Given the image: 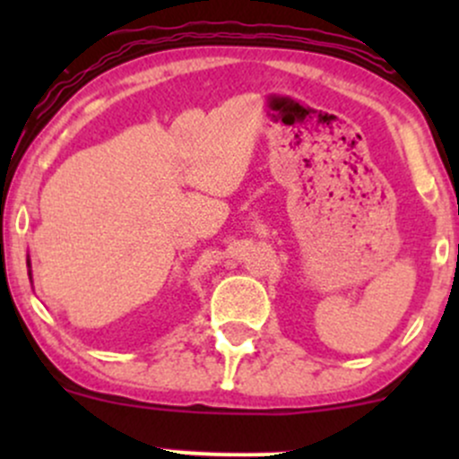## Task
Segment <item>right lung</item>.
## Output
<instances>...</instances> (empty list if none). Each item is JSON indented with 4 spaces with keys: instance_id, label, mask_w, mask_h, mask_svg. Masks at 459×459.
<instances>
[{
    "instance_id": "obj_1",
    "label": "right lung",
    "mask_w": 459,
    "mask_h": 459,
    "mask_svg": "<svg viewBox=\"0 0 459 459\" xmlns=\"http://www.w3.org/2000/svg\"><path fill=\"white\" fill-rule=\"evenodd\" d=\"M28 267H31V265H30V259H28ZM30 281H31V270H30Z\"/></svg>"
}]
</instances>
